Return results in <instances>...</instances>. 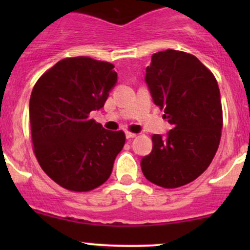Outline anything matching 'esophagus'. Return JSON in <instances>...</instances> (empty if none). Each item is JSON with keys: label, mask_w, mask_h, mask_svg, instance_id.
<instances>
[{"label": "esophagus", "mask_w": 250, "mask_h": 250, "mask_svg": "<svg viewBox=\"0 0 250 250\" xmlns=\"http://www.w3.org/2000/svg\"><path fill=\"white\" fill-rule=\"evenodd\" d=\"M137 137V134L135 133H130V132H125V138L127 139H133V138Z\"/></svg>", "instance_id": "34e87169"}]
</instances>
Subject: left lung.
<instances>
[{"label":"left lung","instance_id":"left-lung-1","mask_svg":"<svg viewBox=\"0 0 250 250\" xmlns=\"http://www.w3.org/2000/svg\"><path fill=\"white\" fill-rule=\"evenodd\" d=\"M145 82L172 129L152 135L141 158L148 181L166 188L191 183L209 167L223 129L220 90L214 75L192 54L167 49L152 55Z\"/></svg>","mask_w":250,"mask_h":250}]
</instances>
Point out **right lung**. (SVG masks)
Segmentation results:
<instances>
[{
	"label": "right lung",
	"mask_w": 250,
	"mask_h": 250,
	"mask_svg": "<svg viewBox=\"0 0 250 250\" xmlns=\"http://www.w3.org/2000/svg\"><path fill=\"white\" fill-rule=\"evenodd\" d=\"M113 65L88 57L67 58L42 75L30 97L35 155L44 173L67 190L84 192L110 178L125 145L112 132L88 118L104 106L117 83Z\"/></svg>",
	"instance_id": "add662e5"
}]
</instances>
